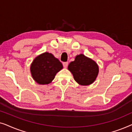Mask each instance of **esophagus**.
Instances as JSON below:
<instances>
[{
	"label": "esophagus",
	"instance_id": "esophagus-1",
	"mask_svg": "<svg viewBox=\"0 0 132 132\" xmlns=\"http://www.w3.org/2000/svg\"><path fill=\"white\" fill-rule=\"evenodd\" d=\"M68 65V63L67 62L63 63V66H64V68H67V67Z\"/></svg>",
	"mask_w": 132,
	"mask_h": 132
}]
</instances>
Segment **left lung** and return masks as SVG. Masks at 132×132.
<instances>
[{"instance_id": "obj_1", "label": "left lung", "mask_w": 132, "mask_h": 132, "mask_svg": "<svg viewBox=\"0 0 132 132\" xmlns=\"http://www.w3.org/2000/svg\"><path fill=\"white\" fill-rule=\"evenodd\" d=\"M74 79L80 85L87 86L94 83L98 75V64L93 59L83 54L77 55L75 61L68 66Z\"/></svg>"}]
</instances>
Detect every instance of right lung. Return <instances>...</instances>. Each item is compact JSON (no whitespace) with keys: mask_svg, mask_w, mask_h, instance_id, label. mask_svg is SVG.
<instances>
[{"mask_svg":"<svg viewBox=\"0 0 132 132\" xmlns=\"http://www.w3.org/2000/svg\"><path fill=\"white\" fill-rule=\"evenodd\" d=\"M63 68L62 63L52 53L44 52L35 57L30 64L32 78L39 85H48Z\"/></svg>","mask_w":132,"mask_h":132,"instance_id":"add662e5","label":"right lung"}]
</instances>
